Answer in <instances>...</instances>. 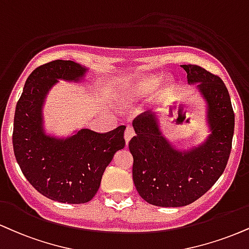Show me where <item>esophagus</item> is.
<instances>
[{
	"label": "esophagus",
	"instance_id": "34e87169",
	"mask_svg": "<svg viewBox=\"0 0 249 249\" xmlns=\"http://www.w3.org/2000/svg\"><path fill=\"white\" fill-rule=\"evenodd\" d=\"M134 136V130L132 126H127L126 130H125V142H126V145H128V142H130V140L132 139V137Z\"/></svg>",
	"mask_w": 249,
	"mask_h": 249
}]
</instances>
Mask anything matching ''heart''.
Returning <instances> with one entry per match:
<instances>
[{"instance_id":"heart-1","label":"heart","mask_w":249,"mask_h":249,"mask_svg":"<svg viewBox=\"0 0 249 249\" xmlns=\"http://www.w3.org/2000/svg\"><path fill=\"white\" fill-rule=\"evenodd\" d=\"M159 81L160 79L155 76H143L140 79L136 85L133 86L132 88V92L134 96H145L149 94V92L154 91L155 88H157L159 85ZM174 87L172 83H168L161 89L160 91L158 92L157 96V101L159 102H164L169 98V96L173 94Z\"/></svg>"}]
</instances>
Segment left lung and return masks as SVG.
<instances>
[{
	"label": "left lung",
	"instance_id": "1",
	"mask_svg": "<svg viewBox=\"0 0 249 249\" xmlns=\"http://www.w3.org/2000/svg\"><path fill=\"white\" fill-rule=\"evenodd\" d=\"M181 67L189 85L198 83L211 133L199 145L179 151L161 132L158 116L151 113L134 119L136 136L128 142L137 191L149 204L163 208L188 205L210 189L225 170L234 132V112L223 80L197 65Z\"/></svg>",
	"mask_w": 249,
	"mask_h": 249
}]
</instances>
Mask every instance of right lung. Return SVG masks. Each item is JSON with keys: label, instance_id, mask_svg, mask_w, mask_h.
I'll return each mask as SVG.
<instances>
[{"label": "right lung", "instance_id": "add662e5", "mask_svg": "<svg viewBox=\"0 0 249 249\" xmlns=\"http://www.w3.org/2000/svg\"><path fill=\"white\" fill-rule=\"evenodd\" d=\"M88 70L71 60H55L30 74L14 118V153L26 179L47 198L68 204L89 202L104 170L125 146L124 125L107 133L81 128L58 138L45 132V98L59 80L80 82Z\"/></svg>", "mask_w": 249, "mask_h": 249}]
</instances>
